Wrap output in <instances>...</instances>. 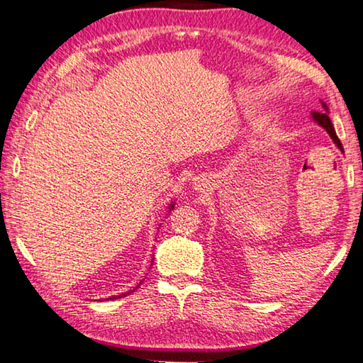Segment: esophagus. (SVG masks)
<instances>
[{
    "instance_id": "obj_1",
    "label": "esophagus",
    "mask_w": 363,
    "mask_h": 363,
    "mask_svg": "<svg viewBox=\"0 0 363 363\" xmlns=\"http://www.w3.org/2000/svg\"><path fill=\"white\" fill-rule=\"evenodd\" d=\"M206 186V179H203V177H200V179L199 181H196L195 182V187H205Z\"/></svg>"
}]
</instances>
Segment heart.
Returning <instances> with one entry per match:
<instances>
[{
  "mask_svg": "<svg viewBox=\"0 0 363 363\" xmlns=\"http://www.w3.org/2000/svg\"><path fill=\"white\" fill-rule=\"evenodd\" d=\"M160 160H162V157H160L158 153H155V155H153V158H152V164H153V167H157V164L160 163Z\"/></svg>",
  "mask_w": 363,
  "mask_h": 363,
  "instance_id": "obj_1",
  "label": "heart"
}]
</instances>
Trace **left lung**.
I'll return each mask as SVG.
<instances>
[{"instance_id":"1","label":"left lung","mask_w":363,"mask_h":363,"mask_svg":"<svg viewBox=\"0 0 363 363\" xmlns=\"http://www.w3.org/2000/svg\"><path fill=\"white\" fill-rule=\"evenodd\" d=\"M320 102H322V107H323L325 112H322V113H320V112H312V113H311V120L314 121V123H317V125L320 126V128H323V130L328 133V136L331 138V140H333L337 149H340V150L344 153L341 140L337 139L333 123H331V120H330V110H328V106H327V104H325L323 101H320Z\"/></svg>"}]
</instances>
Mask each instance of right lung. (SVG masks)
<instances>
[{"label":"right lung","instance_id":"right-lung-1","mask_svg":"<svg viewBox=\"0 0 363 363\" xmlns=\"http://www.w3.org/2000/svg\"><path fill=\"white\" fill-rule=\"evenodd\" d=\"M174 205H176V200H171V203L168 205V214L171 213V210H174ZM153 262V261H152ZM150 266H152V264H150ZM140 284H143V281H139V284H138V286L140 285ZM136 286V288H138ZM136 288H133V290H130V291H126V293H121V294H116V296H110V298H107V299H118V298H123V296H126V294H131L134 290H136Z\"/></svg>","mask_w":363,"mask_h":363}]
</instances>
